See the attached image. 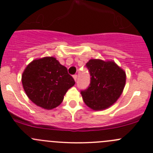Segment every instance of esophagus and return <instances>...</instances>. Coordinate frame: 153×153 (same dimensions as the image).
I'll return each instance as SVG.
<instances>
[{"label":"esophagus","instance_id":"34e87169","mask_svg":"<svg viewBox=\"0 0 153 153\" xmlns=\"http://www.w3.org/2000/svg\"><path fill=\"white\" fill-rule=\"evenodd\" d=\"M73 78H74V79H75V81H77V78H78V75H73Z\"/></svg>","mask_w":153,"mask_h":153}]
</instances>
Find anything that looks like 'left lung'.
I'll use <instances>...</instances> for the list:
<instances>
[{
  "label": "left lung",
  "instance_id": "8db88e82",
  "mask_svg": "<svg viewBox=\"0 0 153 153\" xmlns=\"http://www.w3.org/2000/svg\"><path fill=\"white\" fill-rule=\"evenodd\" d=\"M86 68L91 75V82L81 90L84 101L94 110L105 109L116 102L125 85L126 75L114 62L90 59Z\"/></svg>",
  "mask_w": 153,
  "mask_h": 153
}]
</instances>
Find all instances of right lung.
<instances>
[{
    "instance_id": "obj_1",
    "label": "right lung",
    "mask_w": 153,
    "mask_h": 153,
    "mask_svg": "<svg viewBox=\"0 0 153 153\" xmlns=\"http://www.w3.org/2000/svg\"><path fill=\"white\" fill-rule=\"evenodd\" d=\"M22 82L28 97L46 109L58 106L67 91L75 84L67 68L52 56L28 64L22 74Z\"/></svg>"
}]
</instances>
